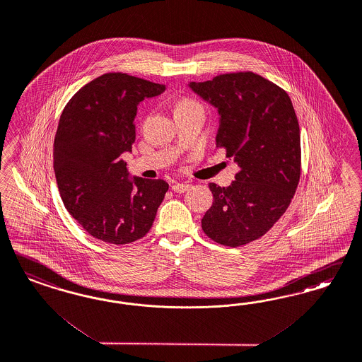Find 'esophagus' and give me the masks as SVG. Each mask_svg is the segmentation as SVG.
Segmentation results:
<instances>
[{"label":"esophagus","instance_id":"1","mask_svg":"<svg viewBox=\"0 0 362 362\" xmlns=\"http://www.w3.org/2000/svg\"><path fill=\"white\" fill-rule=\"evenodd\" d=\"M188 187H189V185H187V183H175L173 186V191L176 194H182V192H186Z\"/></svg>","mask_w":362,"mask_h":362}]
</instances>
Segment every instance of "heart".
Masks as SVG:
<instances>
[{
	"instance_id": "1",
	"label": "heart",
	"mask_w": 362,
	"mask_h": 362,
	"mask_svg": "<svg viewBox=\"0 0 362 362\" xmlns=\"http://www.w3.org/2000/svg\"><path fill=\"white\" fill-rule=\"evenodd\" d=\"M191 105H199V104H198V103H195V101H192V100H182V101H179V103L176 104L175 110L185 108V107H191Z\"/></svg>"
}]
</instances>
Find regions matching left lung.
Here are the masks:
<instances>
[{
	"label": "left lung",
	"mask_w": 362,
	"mask_h": 362,
	"mask_svg": "<svg viewBox=\"0 0 362 362\" xmlns=\"http://www.w3.org/2000/svg\"><path fill=\"white\" fill-rule=\"evenodd\" d=\"M188 87L218 110L216 147L239 167L228 187L210 183L214 202L202 228L219 245H246L274 226L298 186L300 135L293 103L282 88L252 72Z\"/></svg>",
	"instance_id": "left-lung-1"
}]
</instances>
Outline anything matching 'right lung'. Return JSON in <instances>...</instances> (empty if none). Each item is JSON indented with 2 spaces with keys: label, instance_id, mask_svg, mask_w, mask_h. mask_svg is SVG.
I'll list each match as a JSON object with an SVG mask.
<instances>
[{
  "label": "right lung",
  "instance_id": "add662e5",
  "mask_svg": "<svg viewBox=\"0 0 362 362\" xmlns=\"http://www.w3.org/2000/svg\"><path fill=\"white\" fill-rule=\"evenodd\" d=\"M165 86L127 74L86 84L64 108L53 168L65 209L92 237L125 245L144 237L168 189L162 179L131 177L122 153L132 151L137 105Z\"/></svg>",
  "mask_w": 362,
  "mask_h": 362
}]
</instances>
